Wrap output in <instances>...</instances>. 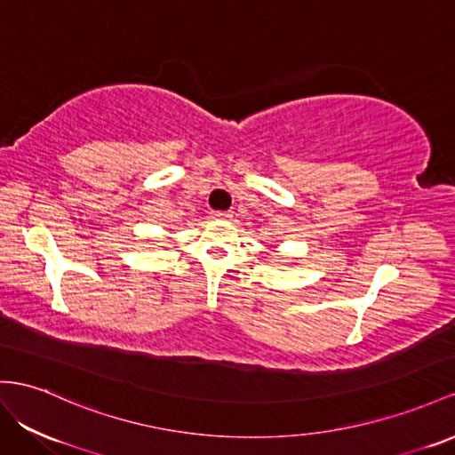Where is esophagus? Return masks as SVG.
<instances>
[{"label":"esophagus","instance_id":"1","mask_svg":"<svg viewBox=\"0 0 455 455\" xmlns=\"http://www.w3.org/2000/svg\"><path fill=\"white\" fill-rule=\"evenodd\" d=\"M213 219H232L230 212H212Z\"/></svg>","mask_w":455,"mask_h":455}]
</instances>
